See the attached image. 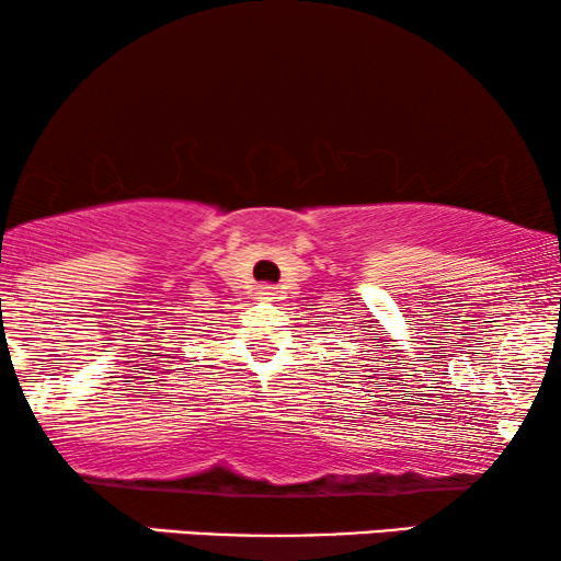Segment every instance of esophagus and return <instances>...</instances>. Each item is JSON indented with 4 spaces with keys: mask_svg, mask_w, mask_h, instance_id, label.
Masks as SVG:
<instances>
[{
    "mask_svg": "<svg viewBox=\"0 0 561 561\" xmlns=\"http://www.w3.org/2000/svg\"><path fill=\"white\" fill-rule=\"evenodd\" d=\"M260 294H263L265 298H271V296H275V288L273 286H263V288H260Z\"/></svg>",
    "mask_w": 561,
    "mask_h": 561,
    "instance_id": "1",
    "label": "esophagus"
}]
</instances>
